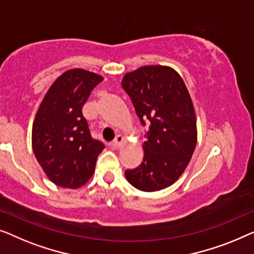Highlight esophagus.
<instances>
[{"mask_svg":"<svg viewBox=\"0 0 254 254\" xmlns=\"http://www.w3.org/2000/svg\"><path fill=\"white\" fill-rule=\"evenodd\" d=\"M123 141H124V138L122 137V135H117V137L115 138V140L113 141V146L115 148H120L121 145L123 144Z\"/></svg>","mask_w":254,"mask_h":254,"instance_id":"1","label":"esophagus"}]
</instances>
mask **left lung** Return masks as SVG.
Here are the masks:
<instances>
[{"instance_id":"8db88e82","label":"left lung","mask_w":254,"mask_h":254,"mask_svg":"<svg viewBox=\"0 0 254 254\" xmlns=\"http://www.w3.org/2000/svg\"><path fill=\"white\" fill-rule=\"evenodd\" d=\"M122 86L145 126L144 161L126 177L140 191L173 185L187 169L197 145L193 102L180 73L166 65H145L124 74Z\"/></svg>"}]
</instances>
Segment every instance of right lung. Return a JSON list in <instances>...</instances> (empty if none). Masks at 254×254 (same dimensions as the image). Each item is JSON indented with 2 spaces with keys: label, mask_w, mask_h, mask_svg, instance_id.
<instances>
[{
  "label": "right lung",
  "mask_w": 254,
  "mask_h": 254,
  "mask_svg": "<svg viewBox=\"0 0 254 254\" xmlns=\"http://www.w3.org/2000/svg\"><path fill=\"white\" fill-rule=\"evenodd\" d=\"M103 77L84 69L63 72L42 99L32 127V148L42 170L57 187L87 183L105 145L91 137L83 106Z\"/></svg>",
  "instance_id": "right-lung-1"
}]
</instances>
